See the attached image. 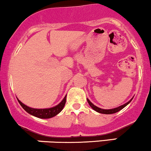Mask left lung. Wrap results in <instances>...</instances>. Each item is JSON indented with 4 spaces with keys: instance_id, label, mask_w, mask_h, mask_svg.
Wrapping results in <instances>:
<instances>
[{
    "instance_id": "left-lung-1",
    "label": "left lung",
    "mask_w": 151,
    "mask_h": 151,
    "mask_svg": "<svg viewBox=\"0 0 151 151\" xmlns=\"http://www.w3.org/2000/svg\"><path fill=\"white\" fill-rule=\"evenodd\" d=\"M132 99H133V98L129 100V101H127V103H125V104H124L122 105V106H118V107H116V108H114V109H101V108L97 107L96 106H95V105L93 104H92L91 102L90 101H89V99H87V101H88V103L89 104V105H90L92 109H93V110H95L96 111H97V112L101 113V114H114V113L117 112V111H120L121 109H122L123 108L125 107V106H127V105L128 104H129V102H130L131 101H132Z\"/></svg>"
}]
</instances>
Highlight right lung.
Wrapping results in <instances>:
<instances>
[{"instance_id": "add662e5", "label": "right lung", "mask_w": 151, "mask_h": 151, "mask_svg": "<svg viewBox=\"0 0 151 151\" xmlns=\"http://www.w3.org/2000/svg\"><path fill=\"white\" fill-rule=\"evenodd\" d=\"M18 101L20 104L21 106H22V108H23L27 112H28L29 114L33 115V116H36V117L40 118V119H49V118L53 117V116H56L57 114H59V113L62 111L65 104L66 96L64 97L63 101H61L59 104H58L55 106H53V107L52 108L48 109L31 108L29 106L24 104L22 103V101H19V99H18Z\"/></svg>"}]
</instances>
